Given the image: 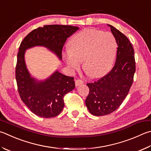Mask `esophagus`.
I'll use <instances>...</instances> for the list:
<instances>
[{
    "label": "esophagus",
    "mask_w": 151,
    "mask_h": 151,
    "mask_svg": "<svg viewBox=\"0 0 151 151\" xmlns=\"http://www.w3.org/2000/svg\"><path fill=\"white\" fill-rule=\"evenodd\" d=\"M83 83H84V82L82 81V80H80V79H77V80L75 81L76 86H79V85L83 84Z\"/></svg>",
    "instance_id": "1"
}]
</instances>
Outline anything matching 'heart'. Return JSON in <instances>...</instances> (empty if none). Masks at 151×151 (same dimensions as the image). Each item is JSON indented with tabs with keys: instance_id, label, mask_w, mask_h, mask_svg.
I'll return each instance as SVG.
<instances>
[{
	"instance_id": "obj_1",
	"label": "heart",
	"mask_w": 151,
	"mask_h": 151,
	"mask_svg": "<svg viewBox=\"0 0 151 151\" xmlns=\"http://www.w3.org/2000/svg\"><path fill=\"white\" fill-rule=\"evenodd\" d=\"M117 49V40L110 32L84 29L68 42L64 60L71 70H77L83 61V68L92 77H101L111 69Z\"/></svg>"
}]
</instances>
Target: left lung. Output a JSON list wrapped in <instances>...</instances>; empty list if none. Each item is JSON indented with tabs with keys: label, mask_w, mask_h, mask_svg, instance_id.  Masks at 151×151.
I'll return each instance as SVG.
<instances>
[{
	"label": "left lung",
	"mask_w": 151,
	"mask_h": 151,
	"mask_svg": "<svg viewBox=\"0 0 151 151\" xmlns=\"http://www.w3.org/2000/svg\"><path fill=\"white\" fill-rule=\"evenodd\" d=\"M108 26L117 40L116 63L106 76L96 82L87 84L89 94L85 103L90 114L96 116L109 114L119 108L128 94L135 72L132 44L118 29Z\"/></svg>",
	"instance_id": "left-lung-1"
}]
</instances>
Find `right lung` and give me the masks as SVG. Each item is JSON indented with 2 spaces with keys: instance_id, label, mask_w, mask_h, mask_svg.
I'll use <instances>...</instances> for the list:
<instances>
[{
  "instance_id": "right-lung-1",
  "label": "right lung",
  "mask_w": 151,
  "mask_h": 151,
  "mask_svg": "<svg viewBox=\"0 0 151 151\" xmlns=\"http://www.w3.org/2000/svg\"><path fill=\"white\" fill-rule=\"evenodd\" d=\"M79 29L67 25H46L26 35L21 42L17 55L16 79L22 102L36 116L51 118L61 113L64 108L65 95L75 88L74 78L58 70L47 78L38 81L30 75L25 62L26 50L42 46L62 59V49L68 37Z\"/></svg>"
}]
</instances>
